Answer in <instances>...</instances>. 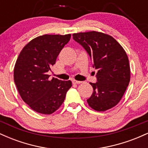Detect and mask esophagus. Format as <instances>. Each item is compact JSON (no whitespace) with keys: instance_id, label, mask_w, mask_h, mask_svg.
<instances>
[{"instance_id":"1","label":"esophagus","mask_w":148,"mask_h":148,"mask_svg":"<svg viewBox=\"0 0 148 148\" xmlns=\"http://www.w3.org/2000/svg\"><path fill=\"white\" fill-rule=\"evenodd\" d=\"M82 83V81H76V80H72V84H80Z\"/></svg>"}]
</instances>
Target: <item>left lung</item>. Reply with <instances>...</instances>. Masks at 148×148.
I'll return each mask as SVG.
<instances>
[{"label": "left lung", "mask_w": 148, "mask_h": 148, "mask_svg": "<svg viewBox=\"0 0 148 148\" xmlns=\"http://www.w3.org/2000/svg\"><path fill=\"white\" fill-rule=\"evenodd\" d=\"M73 39L87 51L97 69V82L90 83L93 92L87 102L97 111H105L119 103L130 81L127 55L122 46L107 34L90 31L74 33Z\"/></svg>", "instance_id": "obj_1"}]
</instances>
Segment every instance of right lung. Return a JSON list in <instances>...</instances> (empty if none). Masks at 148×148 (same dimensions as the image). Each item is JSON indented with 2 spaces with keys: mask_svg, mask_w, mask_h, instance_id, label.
Wrapping results in <instances>:
<instances>
[{
  "mask_svg": "<svg viewBox=\"0 0 148 148\" xmlns=\"http://www.w3.org/2000/svg\"><path fill=\"white\" fill-rule=\"evenodd\" d=\"M71 35H44L32 40L18 55L14 80L20 96L33 111L51 114L63 103L71 81L49 80L47 72L56 63Z\"/></svg>",
  "mask_w": 148,
  "mask_h": 148,
  "instance_id": "1",
  "label": "right lung"
}]
</instances>
